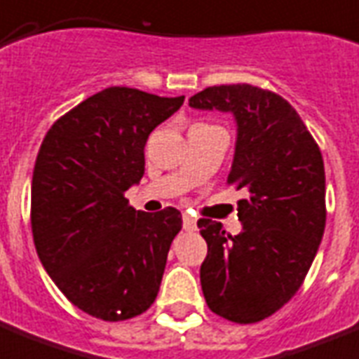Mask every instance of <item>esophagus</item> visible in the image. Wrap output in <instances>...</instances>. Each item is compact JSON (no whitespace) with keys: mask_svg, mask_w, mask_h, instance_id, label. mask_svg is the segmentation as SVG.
Instances as JSON below:
<instances>
[{"mask_svg":"<svg viewBox=\"0 0 359 359\" xmlns=\"http://www.w3.org/2000/svg\"><path fill=\"white\" fill-rule=\"evenodd\" d=\"M183 229L189 231V233L196 231L198 229L196 218H192V216H189V215H183Z\"/></svg>","mask_w":359,"mask_h":359,"instance_id":"obj_1","label":"esophagus"}]
</instances>
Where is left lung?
Segmentation results:
<instances>
[{
	"label": "left lung",
	"mask_w": 359,
	"mask_h": 359,
	"mask_svg": "<svg viewBox=\"0 0 359 359\" xmlns=\"http://www.w3.org/2000/svg\"><path fill=\"white\" fill-rule=\"evenodd\" d=\"M189 106L235 115L238 135L227 185L244 189L242 233L198 220L207 242L200 268L207 306L250 325L273 316L301 288L321 244L325 165L318 143L288 100L251 84L211 86Z\"/></svg>",
	"instance_id": "1"
}]
</instances>
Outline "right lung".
Segmentation results:
<instances>
[{
	"mask_svg": "<svg viewBox=\"0 0 359 359\" xmlns=\"http://www.w3.org/2000/svg\"><path fill=\"white\" fill-rule=\"evenodd\" d=\"M183 100L114 86L43 137L32 172V238L58 290L93 318L132 319L158 297L182 212L135 211L124 192L143 177L150 132Z\"/></svg>",
	"mask_w": 359,
	"mask_h": 359,
	"instance_id": "obj_1",
	"label": "right lung"
}]
</instances>
